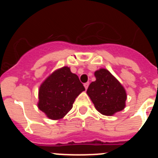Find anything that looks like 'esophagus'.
Returning <instances> with one entry per match:
<instances>
[{"instance_id":"obj_1","label":"esophagus","mask_w":158,"mask_h":158,"mask_svg":"<svg viewBox=\"0 0 158 158\" xmlns=\"http://www.w3.org/2000/svg\"><path fill=\"white\" fill-rule=\"evenodd\" d=\"M89 82H86V83L84 84V86H85V89H88V87H89Z\"/></svg>"}]
</instances>
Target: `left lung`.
Wrapping results in <instances>:
<instances>
[{"label":"left lung","mask_w":158,"mask_h":158,"mask_svg":"<svg viewBox=\"0 0 158 158\" xmlns=\"http://www.w3.org/2000/svg\"><path fill=\"white\" fill-rule=\"evenodd\" d=\"M96 80L89 85L87 94L96 109L103 115H112L125 107L126 91L116 78L105 69L95 72Z\"/></svg>","instance_id":"left-lung-1"}]
</instances>
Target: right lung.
I'll use <instances>...</instances> for the list:
<instances>
[{
    "mask_svg": "<svg viewBox=\"0 0 158 158\" xmlns=\"http://www.w3.org/2000/svg\"><path fill=\"white\" fill-rule=\"evenodd\" d=\"M85 90L77 75L68 67L54 72L41 85L38 107L51 119L65 116L73 107L77 96Z\"/></svg>",
    "mask_w": 158,
    "mask_h": 158,
    "instance_id": "1",
    "label": "right lung"
}]
</instances>
